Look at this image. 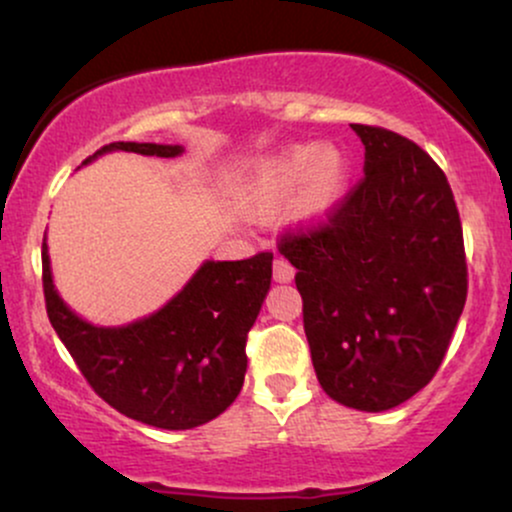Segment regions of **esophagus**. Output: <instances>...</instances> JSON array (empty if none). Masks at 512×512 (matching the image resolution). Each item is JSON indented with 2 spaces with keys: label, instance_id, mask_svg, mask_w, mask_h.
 Instances as JSON below:
<instances>
[{
  "label": "esophagus",
  "instance_id": "1",
  "mask_svg": "<svg viewBox=\"0 0 512 512\" xmlns=\"http://www.w3.org/2000/svg\"><path fill=\"white\" fill-rule=\"evenodd\" d=\"M293 274H296L293 264L289 260H284V257H276V260H274V279L281 281V284H286V281L293 279Z\"/></svg>",
  "mask_w": 512,
  "mask_h": 512
}]
</instances>
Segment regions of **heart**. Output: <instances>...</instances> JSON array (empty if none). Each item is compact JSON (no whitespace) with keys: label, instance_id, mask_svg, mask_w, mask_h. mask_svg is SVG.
Masks as SVG:
<instances>
[{"label":"heart","instance_id":"heart-1","mask_svg":"<svg viewBox=\"0 0 512 512\" xmlns=\"http://www.w3.org/2000/svg\"><path fill=\"white\" fill-rule=\"evenodd\" d=\"M346 180L349 166L337 149L293 146L257 166L245 187V202L264 211L296 192V214L301 219H325L342 202Z\"/></svg>","mask_w":512,"mask_h":512}]
</instances>
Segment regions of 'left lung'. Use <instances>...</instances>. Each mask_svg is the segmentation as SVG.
<instances>
[{
	"mask_svg": "<svg viewBox=\"0 0 512 512\" xmlns=\"http://www.w3.org/2000/svg\"><path fill=\"white\" fill-rule=\"evenodd\" d=\"M363 178L325 219L279 236L296 272L322 390L361 411L414 397L438 373L467 301L462 221L450 182L421 146L351 125Z\"/></svg>",
	"mask_w": 512,
	"mask_h": 512,
	"instance_id": "obj_1",
	"label": "left lung"
}]
</instances>
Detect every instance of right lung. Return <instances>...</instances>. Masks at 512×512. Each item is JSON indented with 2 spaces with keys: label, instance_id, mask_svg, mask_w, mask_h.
Returning a JSON list of instances; mask_svg holds the SVG:
<instances>
[{
  "label": "right lung",
  "instance_id": "obj_1",
  "mask_svg": "<svg viewBox=\"0 0 512 512\" xmlns=\"http://www.w3.org/2000/svg\"><path fill=\"white\" fill-rule=\"evenodd\" d=\"M105 151L170 158L182 149L113 142L93 156ZM272 257L257 252L248 260L204 262L158 313L127 327H93L57 296L43 243L45 310L98 397L134 421L185 431L216 419L238 397L248 368L245 344L269 291Z\"/></svg>",
  "mask_w": 512,
  "mask_h": 512
}]
</instances>
